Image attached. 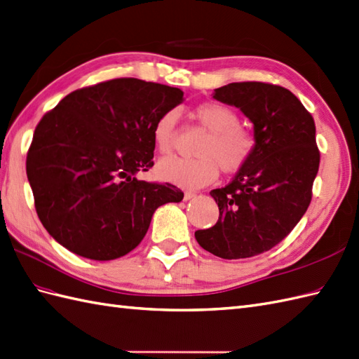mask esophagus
I'll use <instances>...</instances> for the list:
<instances>
[{
	"mask_svg": "<svg viewBox=\"0 0 359 359\" xmlns=\"http://www.w3.org/2000/svg\"><path fill=\"white\" fill-rule=\"evenodd\" d=\"M196 195L194 194V191H186L184 194V201H190V199H194Z\"/></svg>",
	"mask_w": 359,
	"mask_h": 359,
	"instance_id": "1",
	"label": "esophagus"
}]
</instances>
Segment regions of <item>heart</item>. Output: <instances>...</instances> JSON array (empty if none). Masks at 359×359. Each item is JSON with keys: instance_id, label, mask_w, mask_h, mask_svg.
Returning a JSON list of instances; mask_svg holds the SVG:
<instances>
[{"instance_id": "1", "label": "heart", "mask_w": 359, "mask_h": 359, "mask_svg": "<svg viewBox=\"0 0 359 359\" xmlns=\"http://www.w3.org/2000/svg\"><path fill=\"white\" fill-rule=\"evenodd\" d=\"M198 123L208 130L207 137L196 147V158L169 156L156 164L158 178L182 189H199L213 182L219 170L234 173L245 168L256 149V138L239 125V116L222 103H201L194 111ZM178 114L165 111L156 118L152 140L156 151L170 154L177 134Z\"/></svg>"}]
</instances>
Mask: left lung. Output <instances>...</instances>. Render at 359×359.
<instances>
[{
    "label": "left lung",
    "mask_w": 359,
    "mask_h": 359,
    "mask_svg": "<svg viewBox=\"0 0 359 359\" xmlns=\"http://www.w3.org/2000/svg\"><path fill=\"white\" fill-rule=\"evenodd\" d=\"M213 99L251 121L256 149L229 186L210 191L219 219L195 238L217 257L245 259L276 247L308 210L320 165L316 123L283 86L236 82L216 88Z\"/></svg>",
    "instance_id": "obj_1"
}]
</instances>
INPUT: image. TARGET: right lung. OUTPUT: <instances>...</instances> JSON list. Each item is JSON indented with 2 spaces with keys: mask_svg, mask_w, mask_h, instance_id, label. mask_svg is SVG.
I'll return each mask as SVG.
<instances>
[{
  "mask_svg": "<svg viewBox=\"0 0 359 359\" xmlns=\"http://www.w3.org/2000/svg\"><path fill=\"white\" fill-rule=\"evenodd\" d=\"M182 102L180 88L114 79L73 91L42 117L25 165L51 238L81 257L114 260L143 241L156 208L181 203L180 189L137 173L154 165L156 118Z\"/></svg>",
  "mask_w": 359,
  "mask_h": 359,
  "instance_id": "right-lung-1",
  "label": "right lung"
}]
</instances>
